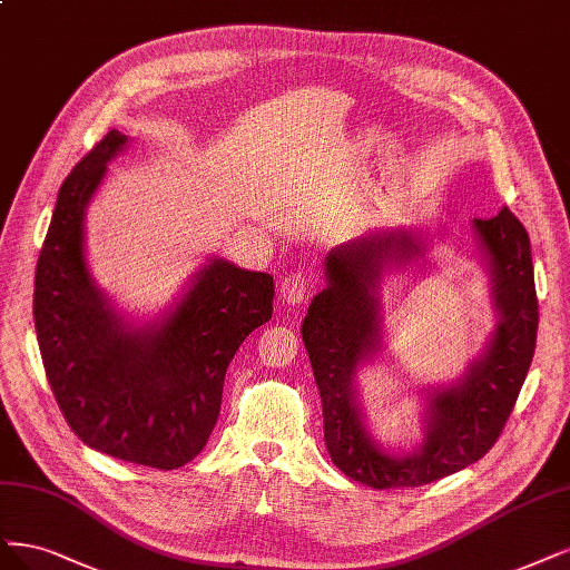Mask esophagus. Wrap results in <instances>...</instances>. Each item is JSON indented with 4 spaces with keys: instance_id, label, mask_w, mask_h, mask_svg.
<instances>
[{
    "instance_id": "obj_1",
    "label": "esophagus",
    "mask_w": 570,
    "mask_h": 570,
    "mask_svg": "<svg viewBox=\"0 0 570 570\" xmlns=\"http://www.w3.org/2000/svg\"><path fill=\"white\" fill-rule=\"evenodd\" d=\"M313 287V278L306 276L304 271H292L281 281V297L285 304L297 306L302 304Z\"/></svg>"
}]
</instances>
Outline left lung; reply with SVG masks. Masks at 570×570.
Segmentation results:
<instances>
[{"instance_id":"1","label":"left lung","mask_w":570,"mask_h":570,"mask_svg":"<svg viewBox=\"0 0 570 570\" xmlns=\"http://www.w3.org/2000/svg\"><path fill=\"white\" fill-rule=\"evenodd\" d=\"M472 228L493 285L498 327L458 384L431 391L424 441L405 455H391L372 439L353 380L382 344L377 287L384 268L420 259L426 247L412 230H386L327 254V287L313 297L302 337L321 391L327 453L353 481L386 490L455 474L495 445L512 415L538 337L531 240L507 207L493 219H474Z\"/></svg>"}]
</instances>
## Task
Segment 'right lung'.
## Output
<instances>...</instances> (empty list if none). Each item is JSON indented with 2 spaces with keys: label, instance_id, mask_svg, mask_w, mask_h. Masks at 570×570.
I'll return each mask as SVG.
<instances>
[{
  "label": "right lung",
  "instance_id": "1",
  "mask_svg": "<svg viewBox=\"0 0 570 570\" xmlns=\"http://www.w3.org/2000/svg\"><path fill=\"white\" fill-rule=\"evenodd\" d=\"M108 131L58 190L35 273V330L53 399L77 439L110 458L176 469L219 420L228 363L273 313V278L209 264L160 323L134 327L110 308L85 262V209L127 146Z\"/></svg>",
  "mask_w": 570,
  "mask_h": 570
}]
</instances>
